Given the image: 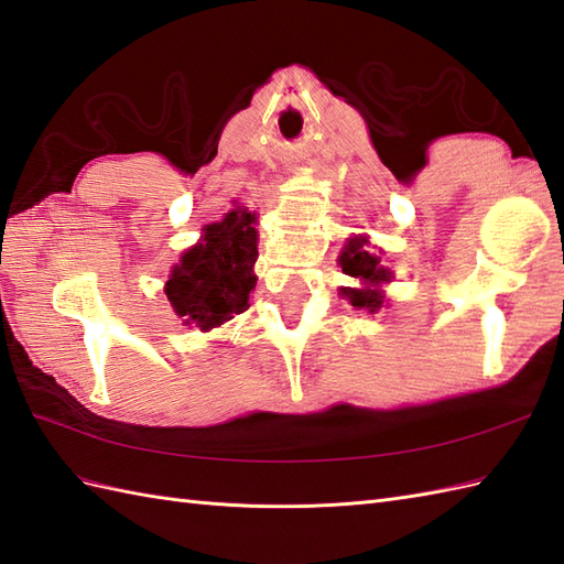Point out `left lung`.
I'll list each match as a JSON object with an SVG mask.
<instances>
[{
    "label": "left lung",
    "mask_w": 564,
    "mask_h": 564,
    "mask_svg": "<svg viewBox=\"0 0 564 564\" xmlns=\"http://www.w3.org/2000/svg\"><path fill=\"white\" fill-rule=\"evenodd\" d=\"M340 265L343 272L349 274V278H357L361 282H369V284H379V282H388L391 280V272L383 270L381 265V256L373 253L367 246V239H349L343 256H340ZM343 294L349 299V304L357 306V308H369L371 314L373 311L381 308V294L377 290H352V286H345Z\"/></svg>",
    "instance_id": "8db88e82"
}]
</instances>
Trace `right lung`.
Masks as SVG:
<instances>
[{"label": "right lung", "mask_w": 564, "mask_h": 564, "mask_svg": "<svg viewBox=\"0 0 564 564\" xmlns=\"http://www.w3.org/2000/svg\"><path fill=\"white\" fill-rule=\"evenodd\" d=\"M256 215L234 209L217 224L205 227L203 243L183 253L166 282V296L176 314L199 330H212L248 308L256 290L253 265L258 260Z\"/></svg>", "instance_id": "1"}]
</instances>
